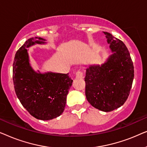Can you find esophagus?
<instances>
[{"label":"esophagus","instance_id":"obj_1","mask_svg":"<svg viewBox=\"0 0 147 147\" xmlns=\"http://www.w3.org/2000/svg\"><path fill=\"white\" fill-rule=\"evenodd\" d=\"M83 76H84V74L82 71H79L76 72V79H82V78H83Z\"/></svg>","mask_w":147,"mask_h":147}]
</instances>
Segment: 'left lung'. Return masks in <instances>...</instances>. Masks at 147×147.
I'll list each match as a JSON object with an SVG mask.
<instances>
[{
	"instance_id": "left-lung-1",
	"label": "left lung",
	"mask_w": 147,
	"mask_h": 147,
	"mask_svg": "<svg viewBox=\"0 0 147 147\" xmlns=\"http://www.w3.org/2000/svg\"><path fill=\"white\" fill-rule=\"evenodd\" d=\"M111 54L100 64L86 67V96L93 107L110 112L123 105L134 79V66L127 47L112 34L104 32Z\"/></svg>"
}]
</instances>
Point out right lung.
<instances>
[{"label":"right lung","instance_id":"add662e5","mask_svg":"<svg viewBox=\"0 0 147 147\" xmlns=\"http://www.w3.org/2000/svg\"><path fill=\"white\" fill-rule=\"evenodd\" d=\"M47 43L37 37L26 41L15 54L13 70L17 98L31 115L42 120L53 119L63 113L73 82L68 74L41 72L32 67L27 49Z\"/></svg>","mask_w":147,"mask_h":147}]
</instances>
